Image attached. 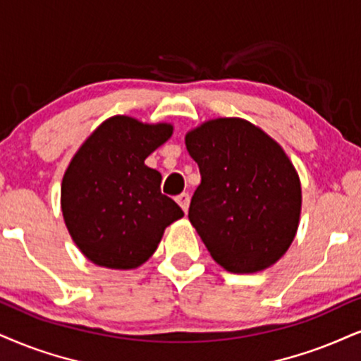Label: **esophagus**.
<instances>
[{
	"label": "esophagus",
	"mask_w": 361,
	"mask_h": 361,
	"mask_svg": "<svg viewBox=\"0 0 361 361\" xmlns=\"http://www.w3.org/2000/svg\"><path fill=\"white\" fill-rule=\"evenodd\" d=\"M176 201H177V204H179V206L182 207V211H184V212H188V211H189V202H190L189 194L182 192L180 195H177Z\"/></svg>",
	"instance_id": "34e87169"
}]
</instances>
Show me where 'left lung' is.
Masks as SVG:
<instances>
[{
	"mask_svg": "<svg viewBox=\"0 0 361 361\" xmlns=\"http://www.w3.org/2000/svg\"><path fill=\"white\" fill-rule=\"evenodd\" d=\"M201 172L189 221L231 273H256L288 251L301 211L300 177L284 150L243 118L209 120L185 135Z\"/></svg>",
	"mask_w": 361,
	"mask_h": 361,
	"instance_id": "1",
	"label": "left lung"
}]
</instances>
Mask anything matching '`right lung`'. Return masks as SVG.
Masks as SVG:
<instances>
[{"label":"right lung","instance_id":"obj_1","mask_svg":"<svg viewBox=\"0 0 361 361\" xmlns=\"http://www.w3.org/2000/svg\"><path fill=\"white\" fill-rule=\"evenodd\" d=\"M172 135L117 115L80 147L61 182V211L73 241L99 266L132 269L157 249L164 229L184 216L160 192L162 176L145 159Z\"/></svg>","mask_w":361,"mask_h":361}]
</instances>
